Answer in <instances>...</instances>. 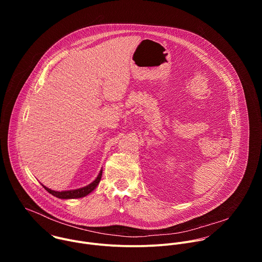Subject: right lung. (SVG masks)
Segmentation results:
<instances>
[{
  "instance_id": "obj_1",
  "label": "right lung",
  "mask_w": 262,
  "mask_h": 262,
  "mask_svg": "<svg viewBox=\"0 0 262 262\" xmlns=\"http://www.w3.org/2000/svg\"><path fill=\"white\" fill-rule=\"evenodd\" d=\"M101 175H102V170L100 171V173L98 174V176L96 177V179L91 182L90 184H88L87 186H84V188L82 189H78V190H71V191H63V192H56V191H53L49 188H47V186L43 185V188L50 193L52 194L53 196L57 197V198H60V199H74V198H82V197H85L87 196L88 194H90L96 186L97 184L99 183L100 181V178H101Z\"/></svg>"
}]
</instances>
